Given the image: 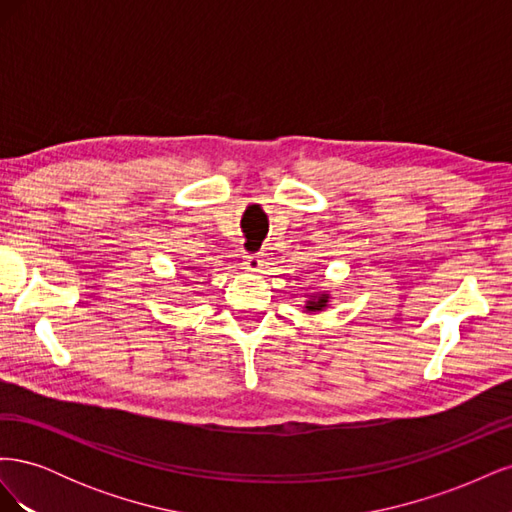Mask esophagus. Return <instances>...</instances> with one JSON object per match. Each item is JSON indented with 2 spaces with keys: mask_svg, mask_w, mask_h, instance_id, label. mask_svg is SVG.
Returning a JSON list of instances; mask_svg holds the SVG:
<instances>
[{
  "mask_svg": "<svg viewBox=\"0 0 512 512\" xmlns=\"http://www.w3.org/2000/svg\"><path fill=\"white\" fill-rule=\"evenodd\" d=\"M243 265H245V269H250V271H260L262 256L260 254H247V256H243Z\"/></svg>",
  "mask_w": 512,
  "mask_h": 512,
  "instance_id": "34e87169",
  "label": "esophagus"
}]
</instances>
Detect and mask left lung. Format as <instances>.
<instances>
[{"mask_svg":"<svg viewBox=\"0 0 512 512\" xmlns=\"http://www.w3.org/2000/svg\"><path fill=\"white\" fill-rule=\"evenodd\" d=\"M324 305H327V297H318V299H314V301H309L307 309H312V312H316V309H322Z\"/></svg>","mask_w":512,"mask_h":512,"instance_id":"1","label":"left lung"}]
</instances>
